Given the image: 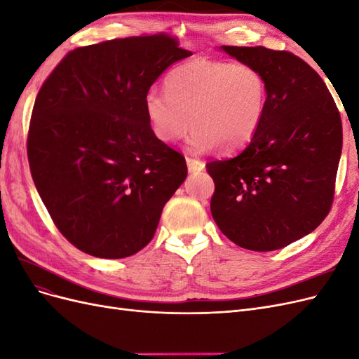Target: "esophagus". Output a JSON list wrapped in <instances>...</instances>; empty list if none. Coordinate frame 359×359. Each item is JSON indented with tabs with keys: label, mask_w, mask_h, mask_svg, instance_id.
<instances>
[{
	"label": "esophagus",
	"mask_w": 359,
	"mask_h": 359,
	"mask_svg": "<svg viewBox=\"0 0 359 359\" xmlns=\"http://www.w3.org/2000/svg\"><path fill=\"white\" fill-rule=\"evenodd\" d=\"M186 160H187V166H189L190 172H201V170H203L205 163L202 160L191 158V157H187Z\"/></svg>",
	"instance_id": "1"
}]
</instances>
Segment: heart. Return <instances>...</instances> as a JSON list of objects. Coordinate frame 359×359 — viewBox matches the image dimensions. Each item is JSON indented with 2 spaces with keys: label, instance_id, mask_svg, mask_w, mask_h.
Instances as JSON below:
<instances>
[{
  "label": "heart",
  "instance_id": "obj_1",
  "mask_svg": "<svg viewBox=\"0 0 359 359\" xmlns=\"http://www.w3.org/2000/svg\"><path fill=\"white\" fill-rule=\"evenodd\" d=\"M268 104V85L259 69L244 61L194 58L169 72L165 93L147 91L144 109L154 136L165 144L181 139L193 151L219 145L232 153L252 142Z\"/></svg>",
  "mask_w": 359,
  "mask_h": 359
}]
</instances>
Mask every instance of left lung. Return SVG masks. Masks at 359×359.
<instances>
[{"label": "left lung", "mask_w": 359, "mask_h": 359, "mask_svg": "<svg viewBox=\"0 0 359 359\" xmlns=\"http://www.w3.org/2000/svg\"><path fill=\"white\" fill-rule=\"evenodd\" d=\"M265 76L268 104L243 151L206 163L211 214L232 243L273 252L309 235L334 201L343 145L340 112L318 72L287 50L222 46Z\"/></svg>", "instance_id": "8db88e82"}]
</instances>
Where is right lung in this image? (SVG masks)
<instances>
[{
  "mask_svg": "<svg viewBox=\"0 0 359 359\" xmlns=\"http://www.w3.org/2000/svg\"><path fill=\"white\" fill-rule=\"evenodd\" d=\"M190 55L165 32L115 39L69 52L41 85L27 139L31 177L81 252L121 259L153 240L187 163L154 136L144 97Z\"/></svg>",
  "mask_w": 359,
  "mask_h": 359,
  "instance_id": "1",
  "label": "right lung"
}]
</instances>
